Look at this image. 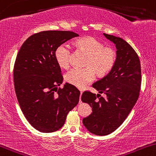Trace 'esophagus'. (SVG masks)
Returning a JSON list of instances; mask_svg holds the SVG:
<instances>
[{"label":"esophagus","mask_w":156,"mask_h":156,"mask_svg":"<svg viewBox=\"0 0 156 156\" xmlns=\"http://www.w3.org/2000/svg\"><path fill=\"white\" fill-rule=\"evenodd\" d=\"M82 94H83V92H80V98H81V96H82ZM80 98V103H82V101H81V98Z\"/></svg>","instance_id":"obj_1"}]
</instances>
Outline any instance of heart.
Returning a JSON list of instances; mask_svg holds the SVG:
<instances>
[{"mask_svg": "<svg viewBox=\"0 0 156 156\" xmlns=\"http://www.w3.org/2000/svg\"><path fill=\"white\" fill-rule=\"evenodd\" d=\"M80 50L87 55L85 62L86 67L73 68L65 74V80L79 89H83L94 81L95 73L98 76L107 74L115 65L116 54L111 47H104V44L92 37H85L75 43ZM55 58L59 67L67 69L70 64V48L62 43L55 51Z\"/></svg>", "mask_w": 156, "mask_h": 156, "instance_id": "heart-1", "label": "heart"}]
</instances>
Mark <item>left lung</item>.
Here are the masks:
<instances>
[{"label":"left lung","mask_w":156,"mask_h":156,"mask_svg":"<svg viewBox=\"0 0 156 156\" xmlns=\"http://www.w3.org/2000/svg\"><path fill=\"white\" fill-rule=\"evenodd\" d=\"M104 35L115 45L116 58L110 73L92 87L106 98L88 91L81 97L92 108V113L83 119V125L91 134L100 136L111 134L122 124L137 102L141 86L140 62L134 49L122 38Z\"/></svg>","instance_id":"1"}]
</instances>
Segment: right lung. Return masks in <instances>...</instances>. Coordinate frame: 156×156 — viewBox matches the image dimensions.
Returning a JSON list of instances; mask_svg holds the SVG:
<instances>
[{
    "label": "right lung",
    "mask_w": 156,
    "mask_h": 156,
    "mask_svg": "<svg viewBox=\"0 0 156 156\" xmlns=\"http://www.w3.org/2000/svg\"><path fill=\"white\" fill-rule=\"evenodd\" d=\"M79 35L67 30H45L29 37L21 46L13 69L16 94L28 122L37 131L51 133L64 126L79 103L80 91L63 82L55 58L59 45Z\"/></svg>",
    "instance_id": "obj_1"
}]
</instances>
